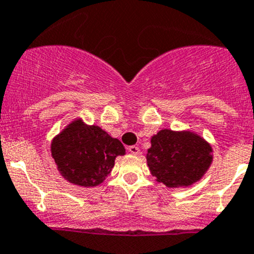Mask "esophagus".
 Here are the masks:
<instances>
[{
    "instance_id": "34e87169",
    "label": "esophagus",
    "mask_w": 254,
    "mask_h": 254,
    "mask_svg": "<svg viewBox=\"0 0 254 254\" xmlns=\"http://www.w3.org/2000/svg\"><path fill=\"white\" fill-rule=\"evenodd\" d=\"M129 152L132 155H139L140 149L137 146H135V145H132V146H129Z\"/></svg>"
}]
</instances>
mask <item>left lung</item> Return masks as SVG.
<instances>
[{
	"label": "left lung",
	"instance_id": "obj_1",
	"mask_svg": "<svg viewBox=\"0 0 254 254\" xmlns=\"http://www.w3.org/2000/svg\"><path fill=\"white\" fill-rule=\"evenodd\" d=\"M212 147L189 130H160L151 137L146 161L152 176L167 187H187L202 179L212 164Z\"/></svg>",
	"mask_w": 254,
	"mask_h": 254
}]
</instances>
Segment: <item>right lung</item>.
<instances>
[{
  "label": "right lung",
  "instance_id": "right-lung-1",
  "mask_svg": "<svg viewBox=\"0 0 254 254\" xmlns=\"http://www.w3.org/2000/svg\"><path fill=\"white\" fill-rule=\"evenodd\" d=\"M51 152L67 181L94 187L112 172L115 157L124 155L125 147L102 127L75 119L52 140Z\"/></svg>",
  "mask_w": 254,
  "mask_h": 254
}]
</instances>
